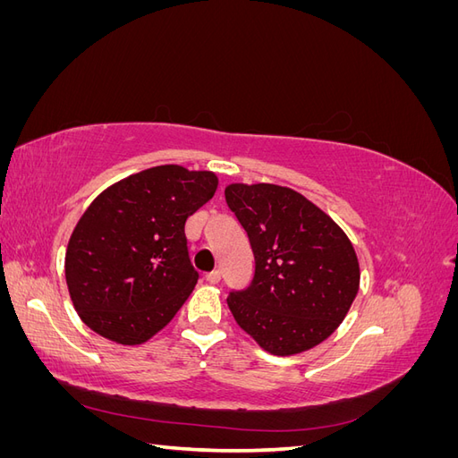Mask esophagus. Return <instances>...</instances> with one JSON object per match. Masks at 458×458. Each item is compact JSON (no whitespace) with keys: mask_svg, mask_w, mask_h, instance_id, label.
Here are the masks:
<instances>
[{"mask_svg":"<svg viewBox=\"0 0 458 458\" xmlns=\"http://www.w3.org/2000/svg\"><path fill=\"white\" fill-rule=\"evenodd\" d=\"M219 279H221V271H210V273H206V281L210 283V284H217L219 283Z\"/></svg>","mask_w":458,"mask_h":458,"instance_id":"1","label":"esophagus"}]
</instances>
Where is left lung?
Instances as JSON below:
<instances>
[{
    "mask_svg": "<svg viewBox=\"0 0 458 458\" xmlns=\"http://www.w3.org/2000/svg\"><path fill=\"white\" fill-rule=\"evenodd\" d=\"M225 200L248 233L252 284L231 293L237 325L271 355H296L327 340L357 296L359 261L342 227L298 191L231 183Z\"/></svg>",
    "mask_w": 458,
    "mask_h": 458,
    "instance_id": "1",
    "label": "left lung"
}]
</instances>
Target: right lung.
<instances>
[{
	"instance_id": "add662e5",
	"label": "right lung",
	"mask_w": 458,
	"mask_h": 458,
	"mask_svg": "<svg viewBox=\"0 0 458 458\" xmlns=\"http://www.w3.org/2000/svg\"><path fill=\"white\" fill-rule=\"evenodd\" d=\"M217 175L164 164L106 187L80 217L64 256L68 294L97 335L140 345L191 296L185 221L214 197Z\"/></svg>"
}]
</instances>
